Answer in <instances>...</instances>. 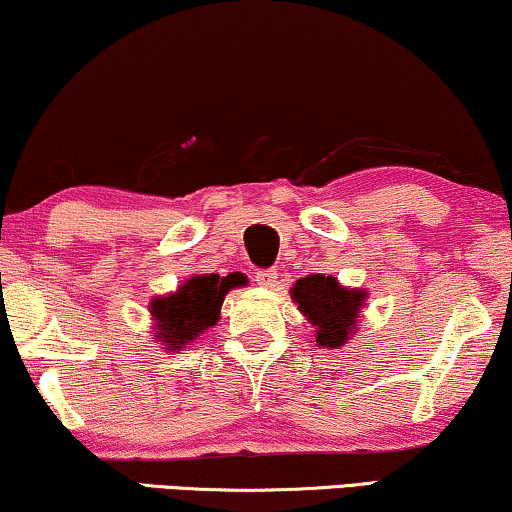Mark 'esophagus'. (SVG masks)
I'll list each match as a JSON object with an SVG mask.
<instances>
[{"label":"esophagus","mask_w":512,"mask_h":512,"mask_svg":"<svg viewBox=\"0 0 512 512\" xmlns=\"http://www.w3.org/2000/svg\"><path fill=\"white\" fill-rule=\"evenodd\" d=\"M277 279H279V272L275 268H265L256 272V284L265 286V289H275Z\"/></svg>","instance_id":"esophagus-1"}]
</instances>
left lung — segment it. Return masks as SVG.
I'll return each instance as SVG.
<instances>
[{
    "mask_svg": "<svg viewBox=\"0 0 512 512\" xmlns=\"http://www.w3.org/2000/svg\"><path fill=\"white\" fill-rule=\"evenodd\" d=\"M291 296L312 326H317V345L340 347L359 319L366 293L342 289L335 277L310 275L298 279Z\"/></svg>",
    "mask_w": 512,
    "mask_h": 512,
    "instance_id": "1",
    "label": "left lung"
}]
</instances>
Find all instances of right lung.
<instances>
[{"label": "right lung", "mask_w": 512, "mask_h": 512, "mask_svg": "<svg viewBox=\"0 0 512 512\" xmlns=\"http://www.w3.org/2000/svg\"><path fill=\"white\" fill-rule=\"evenodd\" d=\"M242 284L240 275L193 277L177 293L153 298L151 314L158 326V340L167 349H179L205 333L219 321V310L226 293Z\"/></svg>", "instance_id": "1"}]
</instances>
